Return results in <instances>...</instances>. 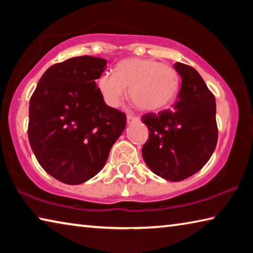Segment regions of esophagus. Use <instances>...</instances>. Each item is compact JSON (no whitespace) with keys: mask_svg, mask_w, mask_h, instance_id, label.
<instances>
[{"mask_svg":"<svg viewBox=\"0 0 253 253\" xmlns=\"http://www.w3.org/2000/svg\"><path fill=\"white\" fill-rule=\"evenodd\" d=\"M137 121H138V119H137V117L130 116V115H127V124H128V125H129V124L135 123V122H137Z\"/></svg>","mask_w":253,"mask_h":253,"instance_id":"obj_1","label":"esophagus"}]
</instances>
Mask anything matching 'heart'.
Masks as SVG:
<instances>
[{"label":"heart","instance_id":"heart-1","mask_svg":"<svg viewBox=\"0 0 253 253\" xmlns=\"http://www.w3.org/2000/svg\"><path fill=\"white\" fill-rule=\"evenodd\" d=\"M128 89V98L145 113L158 111L170 104L178 90V75L172 66L154 59L129 58L121 61L116 74L106 71L98 89L107 105L117 108Z\"/></svg>","mask_w":253,"mask_h":253}]
</instances>
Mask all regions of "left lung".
Returning <instances> with one entry per match:
<instances>
[{
	"instance_id": "1",
	"label": "left lung",
	"mask_w": 253,
	"mask_h": 253,
	"mask_svg": "<svg viewBox=\"0 0 253 253\" xmlns=\"http://www.w3.org/2000/svg\"><path fill=\"white\" fill-rule=\"evenodd\" d=\"M182 77L172 109L144 115L149 130L142 153L149 169L168 181L192 176L207 164L217 143L215 97L194 68L174 65Z\"/></svg>"
}]
</instances>
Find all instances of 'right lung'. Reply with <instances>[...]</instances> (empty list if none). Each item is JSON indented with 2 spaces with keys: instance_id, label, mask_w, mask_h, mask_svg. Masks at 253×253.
<instances>
[{
  "instance_id": "right-lung-1",
  "label": "right lung",
  "mask_w": 253,
  "mask_h": 253,
  "mask_svg": "<svg viewBox=\"0 0 253 253\" xmlns=\"http://www.w3.org/2000/svg\"><path fill=\"white\" fill-rule=\"evenodd\" d=\"M106 65L90 55L55 63L30 99V145L42 169L62 183L77 185L99 173L126 127V115L106 105L97 87Z\"/></svg>"
}]
</instances>
